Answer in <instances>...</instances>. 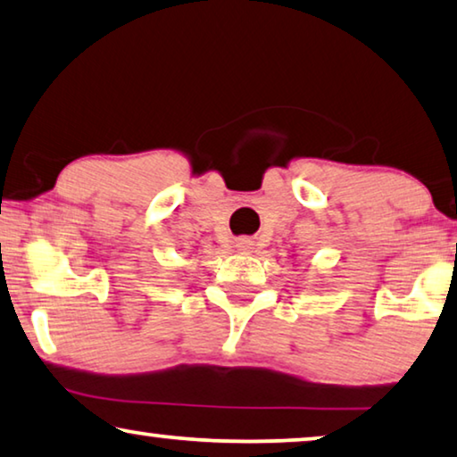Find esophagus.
I'll list each match as a JSON object with an SVG mask.
<instances>
[{"mask_svg": "<svg viewBox=\"0 0 457 457\" xmlns=\"http://www.w3.org/2000/svg\"><path fill=\"white\" fill-rule=\"evenodd\" d=\"M236 246L237 250H242V253H250V250L254 248V242L248 240V237H242V240L236 242Z\"/></svg>", "mask_w": 457, "mask_h": 457, "instance_id": "1", "label": "esophagus"}]
</instances>
